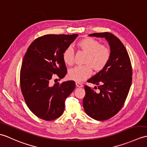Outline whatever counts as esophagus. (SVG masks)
Returning a JSON list of instances; mask_svg holds the SVG:
<instances>
[{"label":"esophagus","instance_id":"obj_1","mask_svg":"<svg viewBox=\"0 0 147 147\" xmlns=\"http://www.w3.org/2000/svg\"><path fill=\"white\" fill-rule=\"evenodd\" d=\"M76 86L78 88L83 87V84H82L81 83H79V82H76Z\"/></svg>","mask_w":147,"mask_h":147}]
</instances>
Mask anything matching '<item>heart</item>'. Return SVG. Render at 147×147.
<instances>
[{
    "mask_svg": "<svg viewBox=\"0 0 147 147\" xmlns=\"http://www.w3.org/2000/svg\"><path fill=\"white\" fill-rule=\"evenodd\" d=\"M78 49L86 53L84 64L86 65L76 66L69 70L68 77L70 80L82 81L86 80L92 73V68L96 72L103 70L107 65L111 57L110 48L105 44H101L98 40L86 37L77 43ZM63 59L68 66L73 65L74 61V51L68 47L64 51Z\"/></svg>",
    "mask_w": 147,
    "mask_h": 147,
    "instance_id": "heart-1",
    "label": "heart"
}]
</instances>
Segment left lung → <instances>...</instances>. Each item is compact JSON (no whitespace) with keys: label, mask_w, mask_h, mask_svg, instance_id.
<instances>
[{"label":"left lung","mask_w":147,"mask_h":147,"mask_svg":"<svg viewBox=\"0 0 147 147\" xmlns=\"http://www.w3.org/2000/svg\"><path fill=\"white\" fill-rule=\"evenodd\" d=\"M89 36L105 37L111 49L107 65L87 81L98 85L99 91L96 92L93 88L84 85L86 94L83 101L88 116L94 120L104 121L114 117L123 107L131 84V64L125 47L113 34L106 32Z\"/></svg>","instance_id":"obj_1"}]
</instances>
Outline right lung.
I'll list each match as a JSON object with an SVG mask.
<instances>
[{
    "label": "right lung",
    "instance_id": "right-lung-1",
    "mask_svg": "<svg viewBox=\"0 0 147 147\" xmlns=\"http://www.w3.org/2000/svg\"><path fill=\"white\" fill-rule=\"evenodd\" d=\"M78 34H47L35 39L24 56L20 84L29 110L39 118L52 121L64 111V102L75 88L74 81L51 84L56 74L60 79L67 69L63 59L64 51Z\"/></svg>",
    "mask_w": 147,
    "mask_h": 147
}]
</instances>
